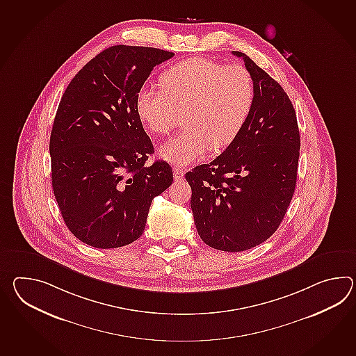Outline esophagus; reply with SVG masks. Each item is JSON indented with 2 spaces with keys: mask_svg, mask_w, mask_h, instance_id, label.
Instances as JSON below:
<instances>
[{
  "mask_svg": "<svg viewBox=\"0 0 356 356\" xmlns=\"http://www.w3.org/2000/svg\"><path fill=\"white\" fill-rule=\"evenodd\" d=\"M184 175H185V172H184V170H182V168H179V167H175V180H177V181H179V180H182V179H184Z\"/></svg>",
  "mask_w": 356,
  "mask_h": 356,
  "instance_id": "1",
  "label": "esophagus"
}]
</instances>
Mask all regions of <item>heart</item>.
Wrapping results in <instances>:
<instances>
[{
	"mask_svg": "<svg viewBox=\"0 0 356 356\" xmlns=\"http://www.w3.org/2000/svg\"><path fill=\"white\" fill-rule=\"evenodd\" d=\"M254 103L252 74L241 65L190 57L168 67L161 87H143L135 108L153 134H168L185 112L181 134L159 149L175 166L202 159L209 148L221 150L235 140Z\"/></svg>",
	"mask_w": 356,
	"mask_h": 356,
	"instance_id": "1",
	"label": "heart"
}]
</instances>
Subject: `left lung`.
<instances>
[{
  "instance_id": "left-lung-1",
  "label": "left lung",
  "mask_w": 356,
  "mask_h": 356,
  "mask_svg": "<svg viewBox=\"0 0 356 356\" xmlns=\"http://www.w3.org/2000/svg\"><path fill=\"white\" fill-rule=\"evenodd\" d=\"M254 103L235 140L211 163L185 175L197 234L207 245L244 252L264 243L284 220L296 186L300 134L289 95L243 52Z\"/></svg>"
}]
</instances>
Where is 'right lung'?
Here are the masks:
<instances>
[{
    "instance_id": "right-lung-1",
    "label": "right lung",
    "mask_w": 356,
    "mask_h": 356,
    "mask_svg": "<svg viewBox=\"0 0 356 356\" xmlns=\"http://www.w3.org/2000/svg\"><path fill=\"white\" fill-rule=\"evenodd\" d=\"M174 56L159 48L113 46L95 56L66 88L49 139L52 188L72 235L111 249L142 236L153 197L172 184L154 152L135 101L156 65Z\"/></svg>"
}]
</instances>
